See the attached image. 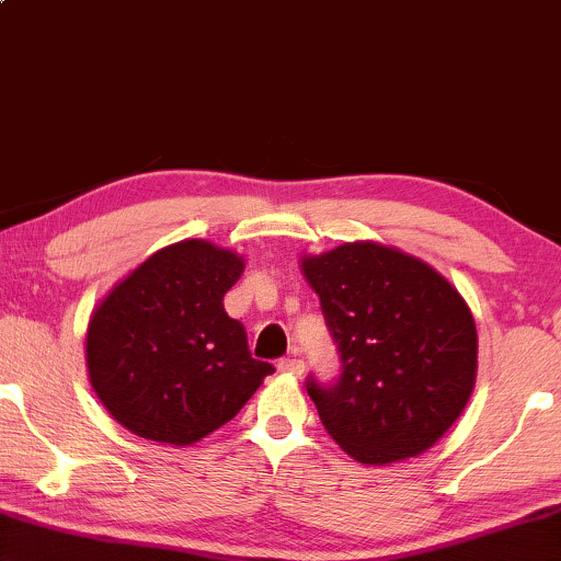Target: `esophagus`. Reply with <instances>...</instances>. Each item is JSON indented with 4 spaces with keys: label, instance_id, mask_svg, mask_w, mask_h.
I'll return each instance as SVG.
<instances>
[{
    "label": "esophagus",
    "instance_id": "34e87169",
    "mask_svg": "<svg viewBox=\"0 0 561 561\" xmlns=\"http://www.w3.org/2000/svg\"><path fill=\"white\" fill-rule=\"evenodd\" d=\"M278 370H280V374H288V376H300L306 370V366H304V360H298V358H280Z\"/></svg>",
    "mask_w": 561,
    "mask_h": 561
}]
</instances>
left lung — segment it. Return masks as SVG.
<instances>
[{
	"mask_svg": "<svg viewBox=\"0 0 561 561\" xmlns=\"http://www.w3.org/2000/svg\"><path fill=\"white\" fill-rule=\"evenodd\" d=\"M300 271L341 353L339 381H308L323 428L370 467L428 451L477 383L467 300L421 257L374 240L300 255Z\"/></svg>",
	"mask_w": 561,
	"mask_h": 561,
	"instance_id": "obj_1",
	"label": "left lung"
}]
</instances>
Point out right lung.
<instances>
[{
	"instance_id": "add662e5",
	"label": "right lung",
	"mask_w": 561,
	"mask_h": 561,
	"mask_svg": "<svg viewBox=\"0 0 561 561\" xmlns=\"http://www.w3.org/2000/svg\"><path fill=\"white\" fill-rule=\"evenodd\" d=\"M243 271V255L187 238L145 257L92 308L88 376L119 426L154 444L193 446L273 374L222 306Z\"/></svg>"
}]
</instances>
